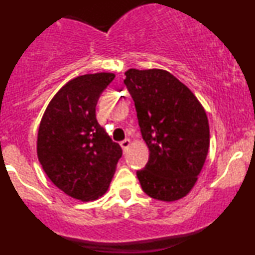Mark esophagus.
<instances>
[{"instance_id":"obj_1","label":"esophagus","mask_w":255,"mask_h":255,"mask_svg":"<svg viewBox=\"0 0 255 255\" xmlns=\"http://www.w3.org/2000/svg\"><path fill=\"white\" fill-rule=\"evenodd\" d=\"M130 144H131V142H130L129 139H125L124 141H121V147H122V150H124L125 152L127 151L128 147H129V146H130Z\"/></svg>"}]
</instances>
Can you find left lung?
I'll list each match as a JSON object with an SVG mask.
<instances>
[{
	"instance_id": "obj_1",
	"label": "left lung",
	"mask_w": 255,
	"mask_h": 255,
	"mask_svg": "<svg viewBox=\"0 0 255 255\" xmlns=\"http://www.w3.org/2000/svg\"><path fill=\"white\" fill-rule=\"evenodd\" d=\"M125 75L150 151L145 168L136 171L142 191L157 200H178L194 187L209 152L205 109L169 72L131 68Z\"/></svg>"
}]
</instances>
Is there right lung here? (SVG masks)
I'll list each match as a JSON object with an SVG mask.
<instances>
[{
	"label": "right lung",
	"instance_id": "1",
	"mask_svg": "<svg viewBox=\"0 0 255 255\" xmlns=\"http://www.w3.org/2000/svg\"><path fill=\"white\" fill-rule=\"evenodd\" d=\"M113 73L72 79L51 99L38 129L37 154L51 182L69 197L96 200L109 188L122 148L96 119Z\"/></svg>",
	"mask_w": 255,
	"mask_h": 255
}]
</instances>
